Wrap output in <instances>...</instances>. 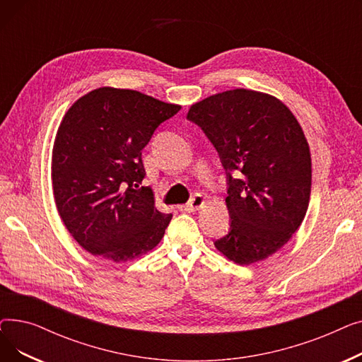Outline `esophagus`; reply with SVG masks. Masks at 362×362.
<instances>
[{"mask_svg":"<svg viewBox=\"0 0 362 362\" xmlns=\"http://www.w3.org/2000/svg\"><path fill=\"white\" fill-rule=\"evenodd\" d=\"M205 205V197L204 195H199L197 194L191 201H189L186 205L180 206L183 211H187V213H194V211H198L201 210V208Z\"/></svg>","mask_w":362,"mask_h":362,"instance_id":"34e87169","label":"esophagus"}]
</instances>
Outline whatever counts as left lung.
<instances>
[{
	"label": "left lung",
	"instance_id": "left-lung-1",
	"mask_svg": "<svg viewBox=\"0 0 362 362\" xmlns=\"http://www.w3.org/2000/svg\"><path fill=\"white\" fill-rule=\"evenodd\" d=\"M186 117L213 142L229 179L230 232L217 251L239 265L267 259L308 210L311 152L299 122L273 95L243 88L195 103Z\"/></svg>",
	"mask_w": 362,
	"mask_h": 362
}]
</instances>
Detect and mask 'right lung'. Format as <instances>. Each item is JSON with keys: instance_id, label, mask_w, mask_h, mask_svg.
<instances>
[{"instance_id": "1", "label": "right lung", "mask_w": 362, "mask_h": 362, "mask_svg": "<svg viewBox=\"0 0 362 362\" xmlns=\"http://www.w3.org/2000/svg\"><path fill=\"white\" fill-rule=\"evenodd\" d=\"M180 110L139 90L103 86L66 111L57 130L51 180L69 233L89 254L135 259L160 243L171 214L158 211L145 177L142 149Z\"/></svg>"}]
</instances>
